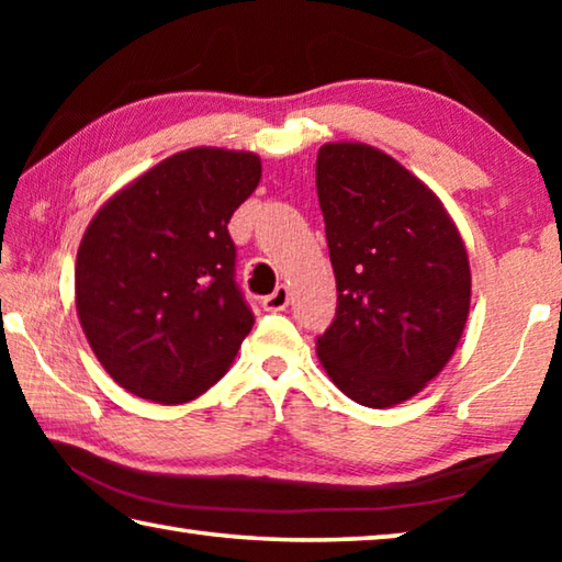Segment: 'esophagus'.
Returning a JSON list of instances; mask_svg holds the SVG:
<instances>
[{"mask_svg": "<svg viewBox=\"0 0 562 562\" xmlns=\"http://www.w3.org/2000/svg\"><path fill=\"white\" fill-rule=\"evenodd\" d=\"M290 304V290L284 288V284H278L274 288L272 294H268V297H262V307L268 312H280Z\"/></svg>", "mask_w": 562, "mask_h": 562, "instance_id": "obj_1", "label": "esophagus"}]
</instances>
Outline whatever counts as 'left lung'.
<instances>
[{
    "label": "left lung",
    "mask_w": 562,
    "mask_h": 562,
    "mask_svg": "<svg viewBox=\"0 0 562 562\" xmlns=\"http://www.w3.org/2000/svg\"><path fill=\"white\" fill-rule=\"evenodd\" d=\"M337 317L317 357L351 402L389 408L449 364L471 307L461 233L434 190L367 144L317 154Z\"/></svg>",
    "instance_id": "1"
}]
</instances>
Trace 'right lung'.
I'll use <instances>...</instances> for the list:
<instances>
[{"mask_svg":"<svg viewBox=\"0 0 562 562\" xmlns=\"http://www.w3.org/2000/svg\"><path fill=\"white\" fill-rule=\"evenodd\" d=\"M262 176L250 150L188 148L121 188L76 255V312L113 382L158 404L207 392L252 329L233 213Z\"/></svg>","mask_w":562,"mask_h":562,"instance_id":"obj_1","label":"right lung"}]
</instances>
